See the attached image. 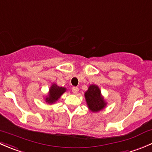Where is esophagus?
Here are the masks:
<instances>
[{
	"label": "esophagus",
	"instance_id": "obj_1",
	"mask_svg": "<svg viewBox=\"0 0 152 152\" xmlns=\"http://www.w3.org/2000/svg\"><path fill=\"white\" fill-rule=\"evenodd\" d=\"M78 91H79V87H72V92H73L74 94H76V93H78Z\"/></svg>",
	"mask_w": 152,
	"mask_h": 152
}]
</instances>
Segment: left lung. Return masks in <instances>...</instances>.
Wrapping results in <instances>:
<instances>
[{"label":"left lung","mask_w":152,"mask_h":152,"mask_svg":"<svg viewBox=\"0 0 152 152\" xmlns=\"http://www.w3.org/2000/svg\"><path fill=\"white\" fill-rule=\"evenodd\" d=\"M89 109L93 112H99L104 108L106 103L101 96V91L98 86L90 85L85 94Z\"/></svg>","instance_id":"obj_1"}]
</instances>
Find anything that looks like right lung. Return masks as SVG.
<instances>
[{
    "mask_svg": "<svg viewBox=\"0 0 152 152\" xmlns=\"http://www.w3.org/2000/svg\"><path fill=\"white\" fill-rule=\"evenodd\" d=\"M66 91V89L65 87H58L57 85H53L49 90V96L45 99L46 102L49 104L54 103L56 101L60 98V96Z\"/></svg>",
    "mask_w": 152,
    "mask_h": 152,
    "instance_id": "1",
    "label": "right lung"
}]
</instances>
